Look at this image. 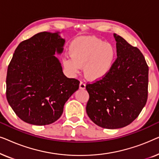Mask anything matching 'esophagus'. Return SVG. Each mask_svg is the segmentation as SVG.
Here are the masks:
<instances>
[{
    "mask_svg": "<svg viewBox=\"0 0 159 159\" xmlns=\"http://www.w3.org/2000/svg\"><path fill=\"white\" fill-rule=\"evenodd\" d=\"M85 83L83 81H81L80 83V89H81V90H84V89H85Z\"/></svg>",
    "mask_w": 159,
    "mask_h": 159,
    "instance_id": "1",
    "label": "esophagus"
}]
</instances>
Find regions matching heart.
<instances>
[{"mask_svg": "<svg viewBox=\"0 0 159 159\" xmlns=\"http://www.w3.org/2000/svg\"><path fill=\"white\" fill-rule=\"evenodd\" d=\"M71 58H65L64 66L71 75L77 74L84 66V76L90 80L105 78L115 64L116 49L101 39L89 37L78 38L69 46Z\"/></svg>", "mask_w": 159, "mask_h": 159, "instance_id": "1", "label": "heart"}]
</instances>
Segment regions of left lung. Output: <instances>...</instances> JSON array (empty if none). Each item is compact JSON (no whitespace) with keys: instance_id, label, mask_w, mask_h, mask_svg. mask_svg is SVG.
<instances>
[{"instance_id":"obj_1","label":"left lung","mask_w":159,"mask_h":159,"mask_svg":"<svg viewBox=\"0 0 159 159\" xmlns=\"http://www.w3.org/2000/svg\"><path fill=\"white\" fill-rule=\"evenodd\" d=\"M117 58L105 78L88 84L90 95L86 111L99 127L118 129L132 123L148 99V66L138 48L114 34Z\"/></svg>"}]
</instances>
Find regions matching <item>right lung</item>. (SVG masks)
Masks as SVG:
<instances>
[{
  "label": "right lung",
  "mask_w": 159,
  "mask_h": 159,
  "mask_svg": "<svg viewBox=\"0 0 159 159\" xmlns=\"http://www.w3.org/2000/svg\"><path fill=\"white\" fill-rule=\"evenodd\" d=\"M60 32H43L19 43L8 66L6 98L17 116L34 125L53 123L79 89L80 82L64 75L56 54L64 51Z\"/></svg>",
  "instance_id": "1"
}]
</instances>
